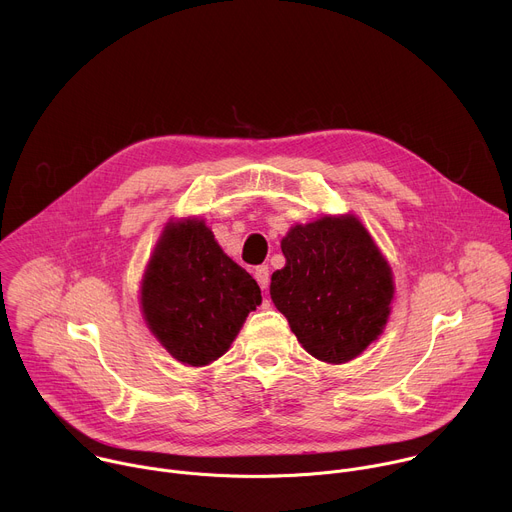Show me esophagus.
I'll return each mask as SVG.
<instances>
[{
    "mask_svg": "<svg viewBox=\"0 0 512 512\" xmlns=\"http://www.w3.org/2000/svg\"><path fill=\"white\" fill-rule=\"evenodd\" d=\"M253 275H255V279H257V283H259L261 289H267V287H269V267H267V265L255 267Z\"/></svg>",
    "mask_w": 512,
    "mask_h": 512,
    "instance_id": "34e87169",
    "label": "esophagus"
}]
</instances>
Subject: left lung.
Instances as JSON below:
<instances>
[{
	"mask_svg": "<svg viewBox=\"0 0 512 512\" xmlns=\"http://www.w3.org/2000/svg\"><path fill=\"white\" fill-rule=\"evenodd\" d=\"M271 300L318 360L340 364L383 332L393 300L391 267L358 218L324 216L291 227Z\"/></svg>",
	"mask_w": 512,
	"mask_h": 512,
	"instance_id": "obj_1",
	"label": "left lung"
}]
</instances>
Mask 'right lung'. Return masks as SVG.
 Wrapping results in <instances>:
<instances>
[{
    "label": "right lung",
    "instance_id": "1",
    "mask_svg": "<svg viewBox=\"0 0 512 512\" xmlns=\"http://www.w3.org/2000/svg\"><path fill=\"white\" fill-rule=\"evenodd\" d=\"M259 304L257 281L223 253L202 221L166 227L143 277L141 306L176 360L202 367L223 356Z\"/></svg>",
    "mask_w": 512,
    "mask_h": 512
}]
</instances>
